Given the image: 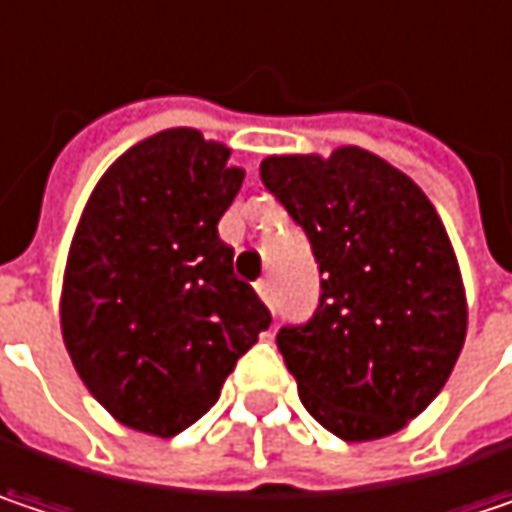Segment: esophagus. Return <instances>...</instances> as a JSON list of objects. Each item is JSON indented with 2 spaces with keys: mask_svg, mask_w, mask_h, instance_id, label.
<instances>
[{
  "mask_svg": "<svg viewBox=\"0 0 512 512\" xmlns=\"http://www.w3.org/2000/svg\"><path fill=\"white\" fill-rule=\"evenodd\" d=\"M256 294H259L268 306H274V288H271V279H259V282H256Z\"/></svg>",
  "mask_w": 512,
  "mask_h": 512,
  "instance_id": "obj_1",
  "label": "esophagus"
}]
</instances>
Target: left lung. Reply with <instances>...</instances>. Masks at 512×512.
<instances>
[{
  "instance_id": "obj_1",
  "label": "left lung",
  "mask_w": 512,
  "mask_h": 512,
  "mask_svg": "<svg viewBox=\"0 0 512 512\" xmlns=\"http://www.w3.org/2000/svg\"><path fill=\"white\" fill-rule=\"evenodd\" d=\"M311 241L320 300L276 332L314 420L347 443L396 434L443 390L466 341L452 241L420 186L364 148L259 165Z\"/></svg>"
}]
</instances>
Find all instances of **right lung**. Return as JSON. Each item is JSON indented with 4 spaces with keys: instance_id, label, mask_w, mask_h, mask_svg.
Returning a JSON list of instances; mask_svg holds the SVG:
<instances>
[{
    "instance_id": "add662e5",
    "label": "right lung",
    "mask_w": 512,
    "mask_h": 512,
    "mask_svg": "<svg viewBox=\"0 0 512 512\" xmlns=\"http://www.w3.org/2000/svg\"><path fill=\"white\" fill-rule=\"evenodd\" d=\"M241 180L230 148L171 128L125 151L84 206L60 329L81 382L128 428L174 437L201 420L271 326L218 238Z\"/></svg>"
}]
</instances>
